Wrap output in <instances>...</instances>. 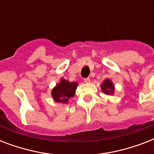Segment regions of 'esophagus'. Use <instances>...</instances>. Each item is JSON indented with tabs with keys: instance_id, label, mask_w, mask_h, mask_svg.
<instances>
[{
	"instance_id": "obj_1",
	"label": "esophagus",
	"mask_w": 154,
	"mask_h": 154,
	"mask_svg": "<svg viewBox=\"0 0 154 154\" xmlns=\"http://www.w3.org/2000/svg\"><path fill=\"white\" fill-rule=\"evenodd\" d=\"M84 82H85V83H89V82H90V78H89V77H87V78H85Z\"/></svg>"
}]
</instances>
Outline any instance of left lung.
Instances as JSON below:
<instances>
[{
    "instance_id": "left-lung-1",
    "label": "left lung",
    "mask_w": 154,
    "mask_h": 154,
    "mask_svg": "<svg viewBox=\"0 0 154 154\" xmlns=\"http://www.w3.org/2000/svg\"><path fill=\"white\" fill-rule=\"evenodd\" d=\"M100 86H101V91L105 94L109 95V96L114 95L115 86L113 83H112V82L110 79L106 78L105 80H104Z\"/></svg>"
}]
</instances>
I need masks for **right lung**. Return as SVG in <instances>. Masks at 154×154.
I'll list each match as a JSON object with an SVG mask.
<instances>
[{
    "mask_svg": "<svg viewBox=\"0 0 154 154\" xmlns=\"http://www.w3.org/2000/svg\"><path fill=\"white\" fill-rule=\"evenodd\" d=\"M77 85V82H70L64 78H60V82L51 91L53 101L61 104H68L76 94Z\"/></svg>",
    "mask_w": 154,
    "mask_h": 154,
    "instance_id": "add662e5",
    "label": "right lung"
}]
</instances>
